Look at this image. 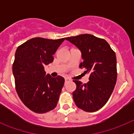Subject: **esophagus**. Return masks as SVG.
I'll return each instance as SVG.
<instances>
[{
  "mask_svg": "<svg viewBox=\"0 0 134 134\" xmlns=\"http://www.w3.org/2000/svg\"><path fill=\"white\" fill-rule=\"evenodd\" d=\"M70 81V79H69L68 78H65V83H67Z\"/></svg>",
  "mask_w": 134,
  "mask_h": 134,
  "instance_id": "obj_1",
  "label": "esophagus"
}]
</instances>
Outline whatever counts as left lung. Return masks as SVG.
<instances>
[{"label": "left lung", "instance_id": "left-lung-1", "mask_svg": "<svg viewBox=\"0 0 134 134\" xmlns=\"http://www.w3.org/2000/svg\"><path fill=\"white\" fill-rule=\"evenodd\" d=\"M81 51L84 60L80 68L89 74V81L82 84L73 80L76 88L72 93L74 103L86 112L102 108L108 101L117 81V62L114 51L104 39L90 34L66 37Z\"/></svg>", "mask_w": 134, "mask_h": 134}]
</instances>
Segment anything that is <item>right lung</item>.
Here are the masks:
<instances>
[{"mask_svg": "<svg viewBox=\"0 0 134 134\" xmlns=\"http://www.w3.org/2000/svg\"><path fill=\"white\" fill-rule=\"evenodd\" d=\"M64 40L34 37L16 49L13 64L15 89L23 104L35 113H47L56 107L64 79L46 75L44 66L52 62Z\"/></svg>", "mask_w": 134, "mask_h": 134, "instance_id": "add662e5", "label": "right lung"}]
</instances>
